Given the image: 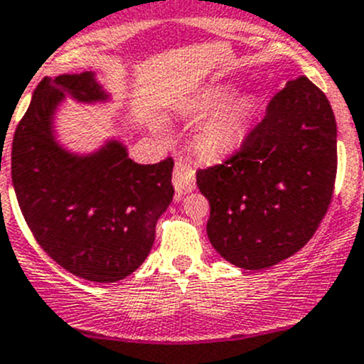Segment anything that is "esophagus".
Returning a JSON list of instances; mask_svg holds the SVG:
<instances>
[{
    "label": "esophagus",
    "instance_id": "obj_1",
    "mask_svg": "<svg viewBox=\"0 0 364 364\" xmlns=\"http://www.w3.org/2000/svg\"><path fill=\"white\" fill-rule=\"evenodd\" d=\"M196 172L190 165L183 161H176L174 165V176H172V183H174V188L179 196L188 194L196 188Z\"/></svg>",
    "mask_w": 364,
    "mask_h": 364
}]
</instances>
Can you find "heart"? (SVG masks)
Listing matches in <instances>:
<instances>
[{
    "label": "heart",
    "instance_id": "obj_1",
    "mask_svg": "<svg viewBox=\"0 0 364 364\" xmlns=\"http://www.w3.org/2000/svg\"><path fill=\"white\" fill-rule=\"evenodd\" d=\"M230 88H214L201 101L203 112H215L199 129L198 149L205 156L219 158L243 145L250 129L252 103L248 100L230 101Z\"/></svg>",
    "mask_w": 364,
    "mask_h": 364
}]
</instances>
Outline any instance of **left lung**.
I'll list each match as a JSON object with an SVG mask.
<instances>
[{"mask_svg":"<svg viewBox=\"0 0 364 364\" xmlns=\"http://www.w3.org/2000/svg\"><path fill=\"white\" fill-rule=\"evenodd\" d=\"M336 172L337 125L328 100L309 77L288 81L241 149L196 174L210 203L212 247L245 270L294 255L325 218Z\"/></svg>","mask_w":364,"mask_h":364,"instance_id":"1","label":"left lung"}]
</instances>
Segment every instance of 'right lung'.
<instances>
[{
    "mask_svg": "<svg viewBox=\"0 0 364 364\" xmlns=\"http://www.w3.org/2000/svg\"><path fill=\"white\" fill-rule=\"evenodd\" d=\"M107 101L94 72L45 77L12 139V185L39 247L65 270L94 283H116L141 267L168 208L174 161L137 165L121 141L96 152H68L54 136L65 96Z\"/></svg>",
    "mask_w": 364,
    "mask_h": 364,
    "instance_id": "1",
    "label": "right lung"
}]
</instances>
